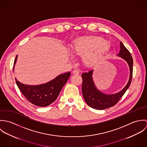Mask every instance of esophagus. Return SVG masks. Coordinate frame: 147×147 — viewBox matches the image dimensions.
Segmentation results:
<instances>
[{
	"label": "esophagus",
	"instance_id": "obj_1",
	"mask_svg": "<svg viewBox=\"0 0 147 147\" xmlns=\"http://www.w3.org/2000/svg\"><path fill=\"white\" fill-rule=\"evenodd\" d=\"M72 72L75 75H79V71L78 69H74Z\"/></svg>",
	"mask_w": 147,
	"mask_h": 147
}]
</instances>
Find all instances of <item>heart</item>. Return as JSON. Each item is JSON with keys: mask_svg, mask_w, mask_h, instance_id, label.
<instances>
[{"mask_svg": "<svg viewBox=\"0 0 147 147\" xmlns=\"http://www.w3.org/2000/svg\"><path fill=\"white\" fill-rule=\"evenodd\" d=\"M71 49L74 54L82 56L83 62L86 66L92 67L105 56L110 45L101 37L85 36L74 40Z\"/></svg>", "mask_w": 147, "mask_h": 147, "instance_id": "obj_1", "label": "heart"}]
</instances>
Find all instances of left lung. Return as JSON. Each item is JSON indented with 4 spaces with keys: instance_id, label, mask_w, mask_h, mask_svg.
<instances>
[{
    "instance_id": "8db88e82",
    "label": "left lung",
    "mask_w": 147,
    "mask_h": 147,
    "mask_svg": "<svg viewBox=\"0 0 147 147\" xmlns=\"http://www.w3.org/2000/svg\"><path fill=\"white\" fill-rule=\"evenodd\" d=\"M121 50L118 56L125 59L129 68L130 75L129 80L126 86L117 93L107 94L100 92L96 86L92 78V69L88 72H84L82 75L83 79L82 93L86 103L92 108L97 110H104L117 104L129 88L132 77L133 59L129 51L127 49L122 42H121Z\"/></svg>"
}]
</instances>
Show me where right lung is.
<instances>
[{"instance_id":"obj_1","label":"right lung","mask_w":147,"mask_h":147,"mask_svg":"<svg viewBox=\"0 0 147 147\" xmlns=\"http://www.w3.org/2000/svg\"><path fill=\"white\" fill-rule=\"evenodd\" d=\"M17 58L18 55L16 57L14 65ZM70 75L71 73L68 72L58 75L54 79L46 83L37 85H25L18 81L16 79L15 80L21 93L30 102L38 106L45 107L57 100Z\"/></svg>"}]
</instances>
